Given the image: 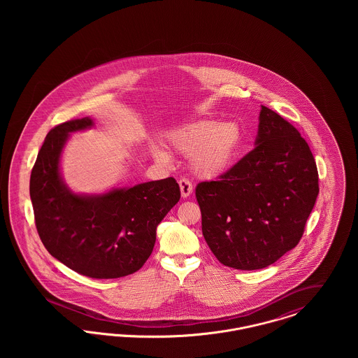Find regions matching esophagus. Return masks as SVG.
<instances>
[{
    "label": "esophagus",
    "instance_id": "34e87169",
    "mask_svg": "<svg viewBox=\"0 0 358 358\" xmlns=\"http://www.w3.org/2000/svg\"><path fill=\"white\" fill-rule=\"evenodd\" d=\"M178 184H180V189H181V196H182V199H187L189 197L190 194H192V192H193V187H192V184L185 180V178H182V180H180L178 181Z\"/></svg>",
    "mask_w": 358,
    "mask_h": 358
}]
</instances>
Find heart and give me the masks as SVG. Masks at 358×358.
Here are the masks:
<instances>
[{
	"instance_id": "1",
	"label": "heart",
	"mask_w": 358,
	"mask_h": 358,
	"mask_svg": "<svg viewBox=\"0 0 358 358\" xmlns=\"http://www.w3.org/2000/svg\"><path fill=\"white\" fill-rule=\"evenodd\" d=\"M168 141L176 153L190 155L196 176L215 180L234 165L243 143V130L234 120H196L171 130ZM153 157L159 162L171 161L169 154L158 148L153 149Z\"/></svg>"
}]
</instances>
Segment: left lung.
Instances as JSON below:
<instances>
[{
  "mask_svg": "<svg viewBox=\"0 0 358 358\" xmlns=\"http://www.w3.org/2000/svg\"><path fill=\"white\" fill-rule=\"evenodd\" d=\"M318 193L306 141L262 106L255 149L219 181L196 187L205 241L224 266L268 267L299 243Z\"/></svg>",
  "mask_w": 358,
  "mask_h": 358,
  "instance_id": "obj_1",
  "label": "left lung"
}]
</instances>
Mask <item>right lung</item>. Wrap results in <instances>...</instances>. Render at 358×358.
<instances>
[{
  "instance_id": "right-lung-1",
  "label": "right lung",
  "mask_w": 358,
  "mask_h": 358,
  "mask_svg": "<svg viewBox=\"0 0 358 358\" xmlns=\"http://www.w3.org/2000/svg\"><path fill=\"white\" fill-rule=\"evenodd\" d=\"M94 124L85 117L52 129L34 162L29 193L47 251L76 273L115 279L136 273L152 255L157 227L181 193L173 177L101 194L71 190L62 176V154L71 134Z\"/></svg>"
}]
</instances>
